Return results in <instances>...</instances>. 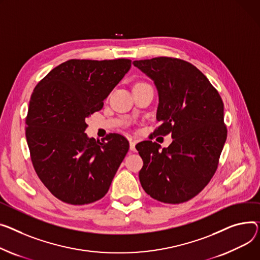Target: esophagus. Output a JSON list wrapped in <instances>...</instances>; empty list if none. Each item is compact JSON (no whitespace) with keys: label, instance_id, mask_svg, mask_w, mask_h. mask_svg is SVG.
I'll use <instances>...</instances> for the list:
<instances>
[{"label":"esophagus","instance_id":"esophagus-1","mask_svg":"<svg viewBox=\"0 0 260 260\" xmlns=\"http://www.w3.org/2000/svg\"><path fill=\"white\" fill-rule=\"evenodd\" d=\"M136 143H137V141H135L133 139L129 140V148H131V150H136V147H135Z\"/></svg>","mask_w":260,"mask_h":260}]
</instances>
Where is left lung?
<instances>
[{"instance_id": "obj_1", "label": "left lung", "mask_w": 260, "mask_h": 260, "mask_svg": "<svg viewBox=\"0 0 260 260\" xmlns=\"http://www.w3.org/2000/svg\"><path fill=\"white\" fill-rule=\"evenodd\" d=\"M154 83L159 95L153 133L171 134L168 147L152 141L136 145L143 160L139 172L144 191L166 204L199 194L215 174L227 139L223 103L214 86L188 61L171 57L135 60Z\"/></svg>"}]
</instances>
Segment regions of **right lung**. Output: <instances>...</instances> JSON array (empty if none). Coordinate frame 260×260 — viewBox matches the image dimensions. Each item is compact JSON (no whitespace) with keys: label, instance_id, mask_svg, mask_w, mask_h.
Listing matches in <instances>:
<instances>
[{"label":"right lung","instance_id":"obj_1","mask_svg":"<svg viewBox=\"0 0 260 260\" xmlns=\"http://www.w3.org/2000/svg\"><path fill=\"white\" fill-rule=\"evenodd\" d=\"M131 67L125 58L70 59L33 90L26 118L31 161L43 184L63 203L102 199L128 151L123 136L110 134L96 141L84 131L85 119L102 109Z\"/></svg>","mask_w":260,"mask_h":260}]
</instances>
